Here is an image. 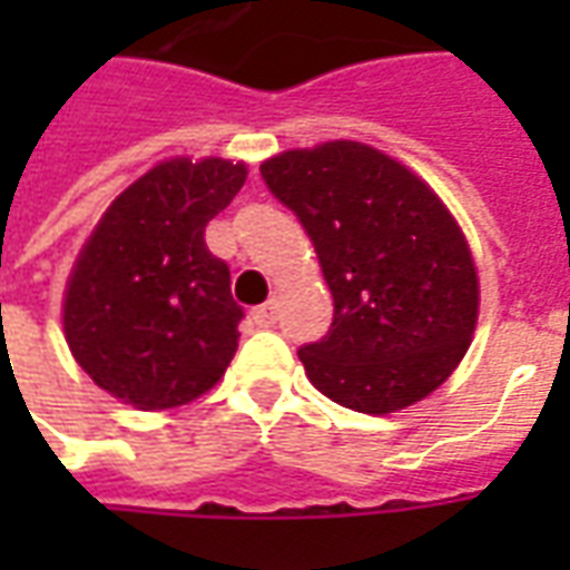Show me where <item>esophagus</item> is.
<instances>
[{
	"label": "esophagus",
	"mask_w": 570,
	"mask_h": 570,
	"mask_svg": "<svg viewBox=\"0 0 570 570\" xmlns=\"http://www.w3.org/2000/svg\"><path fill=\"white\" fill-rule=\"evenodd\" d=\"M249 321L256 323L259 330H268V326H274V323H277V305H274V302L262 305V308H256L253 314H249Z\"/></svg>",
	"instance_id": "obj_1"
}]
</instances>
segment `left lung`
Listing matches in <instances>:
<instances>
[{"label": "left lung", "mask_w": 570, "mask_h": 570, "mask_svg": "<svg viewBox=\"0 0 570 570\" xmlns=\"http://www.w3.org/2000/svg\"><path fill=\"white\" fill-rule=\"evenodd\" d=\"M259 174L308 232L333 293L326 335L298 347L311 384L366 415L436 391L473 338L479 281L433 188L354 140L281 151Z\"/></svg>", "instance_id": "obj_1"}]
</instances>
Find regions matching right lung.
Here are the masks:
<instances>
[{"mask_svg": "<svg viewBox=\"0 0 570 570\" xmlns=\"http://www.w3.org/2000/svg\"><path fill=\"white\" fill-rule=\"evenodd\" d=\"M247 179L225 158H170L118 195L69 274L63 333L94 384L158 412L223 379L244 308L204 228Z\"/></svg>", "mask_w": 570, "mask_h": 570, "instance_id": "1", "label": "right lung"}]
</instances>
